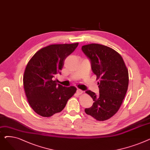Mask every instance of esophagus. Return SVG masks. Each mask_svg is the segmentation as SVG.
<instances>
[{"instance_id": "34e87169", "label": "esophagus", "mask_w": 150, "mask_h": 150, "mask_svg": "<svg viewBox=\"0 0 150 150\" xmlns=\"http://www.w3.org/2000/svg\"><path fill=\"white\" fill-rule=\"evenodd\" d=\"M83 92V91L82 90L80 89H77V91H76V93L78 94V95H80V94H82Z\"/></svg>"}]
</instances>
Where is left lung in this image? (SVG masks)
Wrapping results in <instances>:
<instances>
[{"instance_id":"1","label":"left lung","mask_w":150,"mask_h":150,"mask_svg":"<svg viewBox=\"0 0 150 150\" xmlns=\"http://www.w3.org/2000/svg\"><path fill=\"white\" fill-rule=\"evenodd\" d=\"M84 53L91 62L93 74L97 76L99 94L86 91L94 101L85 109V112L98 121H105L119 111L127 93L128 70L121 55L108 46L89 44L82 46Z\"/></svg>"}]
</instances>
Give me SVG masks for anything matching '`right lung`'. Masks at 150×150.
I'll list each match as a JSON object with an SVG mask.
<instances>
[{
	"label": "right lung",
	"mask_w": 150,
	"mask_h": 150,
	"mask_svg": "<svg viewBox=\"0 0 150 150\" xmlns=\"http://www.w3.org/2000/svg\"><path fill=\"white\" fill-rule=\"evenodd\" d=\"M78 45L52 44L38 50L28 61L23 84L27 101L33 111L44 117L61 112L76 91L74 86L64 87L53 78L60 74L65 59Z\"/></svg>",
	"instance_id": "add662e5"
}]
</instances>
